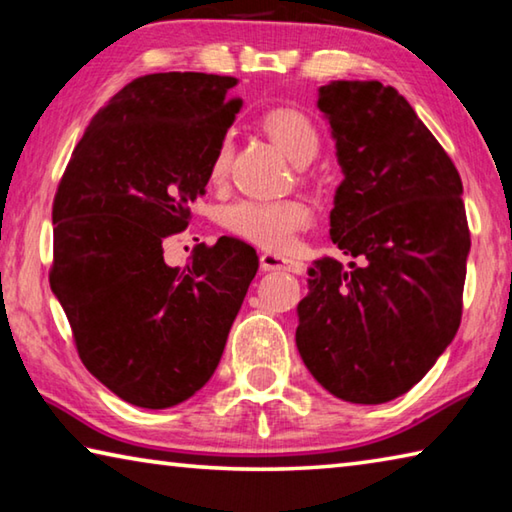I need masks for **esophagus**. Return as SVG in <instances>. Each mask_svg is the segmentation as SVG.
<instances>
[{"label": "esophagus", "instance_id": "34e87169", "mask_svg": "<svg viewBox=\"0 0 512 512\" xmlns=\"http://www.w3.org/2000/svg\"><path fill=\"white\" fill-rule=\"evenodd\" d=\"M259 268L262 271H287V273H300L302 264L296 262V259H289L284 255H275V253H264L259 257Z\"/></svg>", "mask_w": 512, "mask_h": 512}]
</instances>
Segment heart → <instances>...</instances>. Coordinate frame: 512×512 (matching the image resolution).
<instances>
[{"label": "heart", "mask_w": 512, "mask_h": 512, "mask_svg": "<svg viewBox=\"0 0 512 512\" xmlns=\"http://www.w3.org/2000/svg\"><path fill=\"white\" fill-rule=\"evenodd\" d=\"M264 128L271 135V140L298 167H305L316 158L320 135L314 121L305 112L291 108L273 110L264 117ZM230 158L232 142L223 137L210 164V178L214 183L228 173ZM309 219V207L300 201H253V198H248V201L232 203L223 212V223L232 235L266 250L289 248L296 239V232L305 228Z\"/></svg>", "instance_id": "heart-1"}]
</instances>
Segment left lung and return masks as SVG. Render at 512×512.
<instances>
[{"instance_id": "obj_1", "label": "left lung", "mask_w": 512, "mask_h": 512, "mask_svg": "<svg viewBox=\"0 0 512 512\" xmlns=\"http://www.w3.org/2000/svg\"><path fill=\"white\" fill-rule=\"evenodd\" d=\"M316 106L343 171L329 239L350 262L325 255L307 268L296 345L325 391L384 404L427 375L461 325L463 183L397 90L329 81Z\"/></svg>"}]
</instances>
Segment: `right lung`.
Segmentation results:
<instances>
[{
  "mask_svg": "<svg viewBox=\"0 0 512 512\" xmlns=\"http://www.w3.org/2000/svg\"><path fill=\"white\" fill-rule=\"evenodd\" d=\"M237 79L164 72L121 88L85 128L54 201L51 291L79 357L142 409H169L210 381L257 273L253 246L221 237L183 271L162 241L187 228L241 101Z\"/></svg>",
  "mask_w": 512,
  "mask_h": 512,
  "instance_id": "obj_1",
  "label": "right lung"
}]
</instances>
